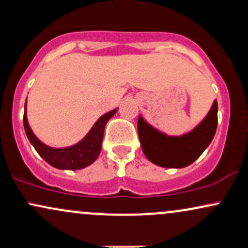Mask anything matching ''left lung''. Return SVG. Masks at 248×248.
I'll return each mask as SVG.
<instances>
[{
  "label": "left lung",
  "instance_id": "left-lung-1",
  "mask_svg": "<svg viewBox=\"0 0 248 248\" xmlns=\"http://www.w3.org/2000/svg\"><path fill=\"white\" fill-rule=\"evenodd\" d=\"M218 104L213 101L205 118L191 132L167 135L139 115L138 132L142 150L152 163L163 168H184L193 163L211 143L218 124Z\"/></svg>",
  "mask_w": 248,
  "mask_h": 248
}]
</instances>
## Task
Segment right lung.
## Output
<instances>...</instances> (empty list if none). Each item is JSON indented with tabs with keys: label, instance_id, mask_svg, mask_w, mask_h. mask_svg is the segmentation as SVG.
Returning <instances> with one entry per match:
<instances>
[{
	"label": "right lung",
	"instance_id": "right-lung-1",
	"mask_svg": "<svg viewBox=\"0 0 248 248\" xmlns=\"http://www.w3.org/2000/svg\"><path fill=\"white\" fill-rule=\"evenodd\" d=\"M116 112H118V108L110 110V112H107L106 114L100 116L96 120L95 124H93V127L91 128L90 132L78 143L70 147L53 148L43 143L35 134H33L32 129L29 126V122H28L27 100H25L23 118L24 130L27 133L30 143L35 148L36 152L50 166L61 170H79L88 167L98 158L99 154L101 152L105 126H106L107 121Z\"/></svg>",
	"mask_w": 248,
	"mask_h": 248
}]
</instances>
